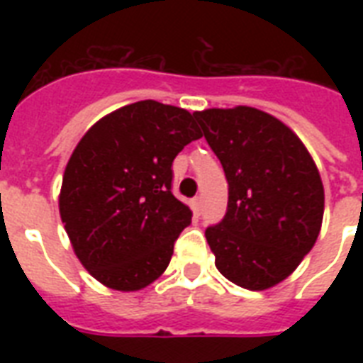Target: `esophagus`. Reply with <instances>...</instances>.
Listing matches in <instances>:
<instances>
[{
    "instance_id": "1",
    "label": "esophagus",
    "mask_w": 363,
    "mask_h": 363,
    "mask_svg": "<svg viewBox=\"0 0 363 363\" xmlns=\"http://www.w3.org/2000/svg\"><path fill=\"white\" fill-rule=\"evenodd\" d=\"M201 207H203V199L199 198H194L192 199V209H194V213H196V215H201Z\"/></svg>"
}]
</instances>
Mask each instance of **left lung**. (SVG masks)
<instances>
[{
  "instance_id": "1",
  "label": "left lung",
  "mask_w": 363,
  "mask_h": 363,
  "mask_svg": "<svg viewBox=\"0 0 363 363\" xmlns=\"http://www.w3.org/2000/svg\"><path fill=\"white\" fill-rule=\"evenodd\" d=\"M194 118L228 181L226 215L205 230L216 267L247 290L275 286L320 233V173L299 137L264 111L207 109Z\"/></svg>"
}]
</instances>
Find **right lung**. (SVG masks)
<instances>
[{
  "mask_svg": "<svg viewBox=\"0 0 363 363\" xmlns=\"http://www.w3.org/2000/svg\"><path fill=\"white\" fill-rule=\"evenodd\" d=\"M201 137L194 115L145 99L104 116L65 167L60 216L81 264L101 284L133 292L173 256L192 211L173 196V160Z\"/></svg>",
  "mask_w": 363,
  "mask_h": 363,
  "instance_id": "right-lung-1",
  "label": "right lung"
}]
</instances>
